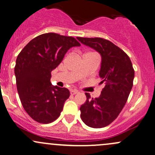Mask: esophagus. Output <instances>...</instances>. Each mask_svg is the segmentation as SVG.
<instances>
[{
    "instance_id": "34e87169",
    "label": "esophagus",
    "mask_w": 155,
    "mask_h": 155,
    "mask_svg": "<svg viewBox=\"0 0 155 155\" xmlns=\"http://www.w3.org/2000/svg\"><path fill=\"white\" fill-rule=\"evenodd\" d=\"M70 94H72V95H74V94H78V90H71Z\"/></svg>"
}]
</instances>
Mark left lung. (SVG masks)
<instances>
[{"instance_id":"8db88e82","label":"left lung","mask_w":155,"mask_h":155,"mask_svg":"<svg viewBox=\"0 0 155 155\" xmlns=\"http://www.w3.org/2000/svg\"><path fill=\"white\" fill-rule=\"evenodd\" d=\"M77 39L100 54V84L105 85L98 98L91 99L85 93L86 101L80 108L81 120L91 128H104L112 123L124 107L133 87L134 70L129 56L110 41L101 38Z\"/></svg>"}]
</instances>
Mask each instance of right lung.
<instances>
[{
  "mask_svg": "<svg viewBox=\"0 0 155 155\" xmlns=\"http://www.w3.org/2000/svg\"><path fill=\"white\" fill-rule=\"evenodd\" d=\"M80 45L75 38L49 32L33 38L18 55L16 88L24 109L34 120L48 124L59 117L70 91L53 85L51 72L69 49Z\"/></svg>",
  "mask_w": 155,
  "mask_h": 155,
  "instance_id": "obj_1",
  "label": "right lung"
}]
</instances>
